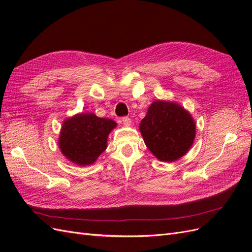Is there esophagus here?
<instances>
[{
  "mask_svg": "<svg viewBox=\"0 0 252 252\" xmlns=\"http://www.w3.org/2000/svg\"><path fill=\"white\" fill-rule=\"evenodd\" d=\"M122 122H123V124L125 126H130L131 125V120H130V118H128V117L122 118Z\"/></svg>",
  "mask_w": 252,
  "mask_h": 252,
  "instance_id": "obj_1",
  "label": "esophagus"
}]
</instances>
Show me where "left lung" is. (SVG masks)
I'll list each match as a JSON object with an SVG mask.
<instances>
[{"label": "left lung", "mask_w": 252, "mask_h": 252, "mask_svg": "<svg viewBox=\"0 0 252 252\" xmlns=\"http://www.w3.org/2000/svg\"><path fill=\"white\" fill-rule=\"evenodd\" d=\"M140 131L147 148L159 161L174 162L191 147L195 123L181 105L156 101L141 121Z\"/></svg>", "instance_id": "obj_1"}]
</instances>
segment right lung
Segmentation results:
<instances>
[{"instance_id": "add662e5", "label": "right lung", "mask_w": 252, "mask_h": 252, "mask_svg": "<svg viewBox=\"0 0 252 252\" xmlns=\"http://www.w3.org/2000/svg\"><path fill=\"white\" fill-rule=\"evenodd\" d=\"M117 123L98 118L94 113L75 114L66 119L61 129L59 147L70 162L87 166L94 164L107 148V138Z\"/></svg>"}]
</instances>
